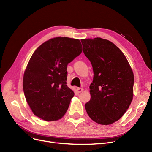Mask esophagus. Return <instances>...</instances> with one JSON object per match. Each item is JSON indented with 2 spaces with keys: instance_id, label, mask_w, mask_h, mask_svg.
<instances>
[{
  "instance_id": "esophagus-1",
  "label": "esophagus",
  "mask_w": 152,
  "mask_h": 152,
  "mask_svg": "<svg viewBox=\"0 0 152 152\" xmlns=\"http://www.w3.org/2000/svg\"><path fill=\"white\" fill-rule=\"evenodd\" d=\"M76 91L77 93H81V92L83 91V89L80 88V87H77V88L76 89Z\"/></svg>"
}]
</instances>
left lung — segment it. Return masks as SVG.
Returning <instances> with one entry per match:
<instances>
[{"label":"left lung","mask_w":152,"mask_h":152,"mask_svg":"<svg viewBox=\"0 0 152 152\" xmlns=\"http://www.w3.org/2000/svg\"><path fill=\"white\" fill-rule=\"evenodd\" d=\"M81 42L94 72L86 112L96 123L111 124L124 115L132 102V69L120 49L110 41L98 37L82 39Z\"/></svg>","instance_id":"left-lung-1"}]
</instances>
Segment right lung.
<instances>
[{
  "mask_svg": "<svg viewBox=\"0 0 152 152\" xmlns=\"http://www.w3.org/2000/svg\"><path fill=\"white\" fill-rule=\"evenodd\" d=\"M82 51L79 39L59 37L45 42L32 54L23 87L35 115L52 121L65 114L74 96L66 86L67 65Z\"/></svg>",
  "mask_w": 152,
  "mask_h": 152,
  "instance_id": "1",
  "label": "right lung"
}]
</instances>
